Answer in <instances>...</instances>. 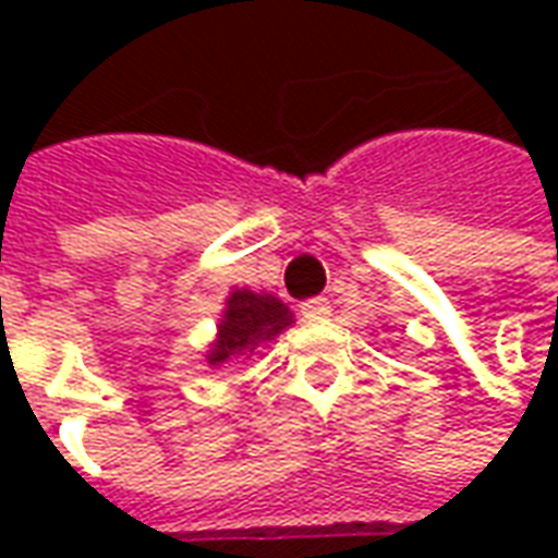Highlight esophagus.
<instances>
[{
	"label": "esophagus",
	"instance_id": "34e87169",
	"mask_svg": "<svg viewBox=\"0 0 558 558\" xmlns=\"http://www.w3.org/2000/svg\"><path fill=\"white\" fill-rule=\"evenodd\" d=\"M326 316H331V304H328V299H311V302L302 304L304 323H319V319H326Z\"/></svg>",
	"mask_w": 558,
	"mask_h": 558
}]
</instances>
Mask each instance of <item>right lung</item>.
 I'll list each match as a JSON object with an SVG mask.
<instances>
[{
  "instance_id": "right-lung-1",
  "label": "right lung",
  "mask_w": 558,
  "mask_h": 558,
  "mask_svg": "<svg viewBox=\"0 0 558 558\" xmlns=\"http://www.w3.org/2000/svg\"><path fill=\"white\" fill-rule=\"evenodd\" d=\"M292 311L271 292L232 290L223 302L218 319V335L208 343L206 364L211 371L232 367L251 359L259 343L275 340L292 326Z\"/></svg>"
}]
</instances>
